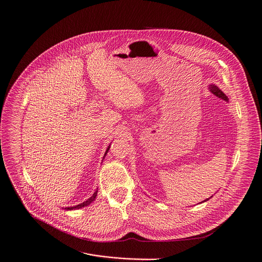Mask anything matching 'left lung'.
<instances>
[{"instance_id":"8db88e82","label":"left lung","mask_w":262,"mask_h":262,"mask_svg":"<svg viewBox=\"0 0 262 262\" xmlns=\"http://www.w3.org/2000/svg\"><path fill=\"white\" fill-rule=\"evenodd\" d=\"M210 91L215 95V96H217L218 98H221V99H223L224 101H227L228 100V98L224 95V93H222L217 86H215V85H211L210 86ZM212 198V196H211ZM204 202H206V201H204Z\"/></svg>"}]
</instances>
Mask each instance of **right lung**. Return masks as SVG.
<instances>
[{
	"instance_id": "1",
	"label": "right lung",
	"mask_w": 262,
	"mask_h": 262,
	"mask_svg": "<svg viewBox=\"0 0 262 262\" xmlns=\"http://www.w3.org/2000/svg\"><path fill=\"white\" fill-rule=\"evenodd\" d=\"M108 150H109V148L107 149L106 153L108 152ZM97 193H98V190L95 191V193L93 194V196L90 198L87 201H85L84 203H81L80 205H77V206H75V207H69V208H66V209H67V210H75V209H80V208H84V207H86V206H89L91 203H93V202L95 201V199H96V196H97Z\"/></svg>"
}]
</instances>
